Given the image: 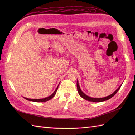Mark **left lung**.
<instances>
[{
  "label": "left lung",
  "mask_w": 135,
  "mask_h": 135,
  "mask_svg": "<svg viewBox=\"0 0 135 135\" xmlns=\"http://www.w3.org/2000/svg\"><path fill=\"white\" fill-rule=\"evenodd\" d=\"M122 84L120 85L119 87L117 89H116L115 91H114L112 94H111V95H110L109 96H108L105 97H103V98H93V97H91L87 96V95H85L84 93H83L82 91H81V89L80 88V86H79V83H78V80H77V81H76L77 89H78V92L79 95L81 97L83 98V99H85V100H86L89 101L95 102V103H98V102H101V101H104L108 100H109L110 99H111V98L113 97L114 95H115V94L117 93V92L119 90V89H120V88L121 87Z\"/></svg>",
  "instance_id": "obj_1"
}]
</instances>
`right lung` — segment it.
<instances>
[{
	"mask_svg": "<svg viewBox=\"0 0 135 135\" xmlns=\"http://www.w3.org/2000/svg\"><path fill=\"white\" fill-rule=\"evenodd\" d=\"M59 85L57 86V87L56 88V89H55V91H54V92L53 93L52 95H51L50 96H48L47 97H46V98H43V99H28V98H26V97H23L24 99L28 100V101H34V102H45V101H47L48 100H51L52 98L54 97V96L55 95V94L56 93V92H57V90L58 89V87H59Z\"/></svg>",
	"mask_w": 135,
	"mask_h": 135,
	"instance_id": "add662e5",
	"label": "right lung"
}]
</instances>
